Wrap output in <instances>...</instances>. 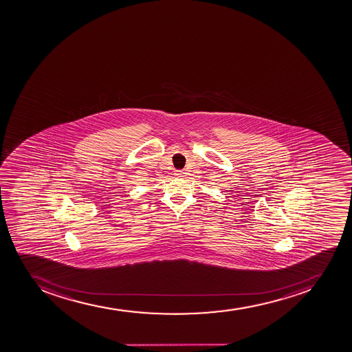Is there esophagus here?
Instances as JSON below:
<instances>
[{"mask_svg":"<svg viewBox=\"0 0 352 352\" xmlns=\"http://www.w3.org/2000/svg\"><path fill=\"white\" fill-rule=\"evenodd\" d=\"M175 175H177V177H184V171H177V173H175Z\"/></svg>","mask_w":352,"mask_h":352,"instance_id":"1","label":"esophagus"}]
</instances>
